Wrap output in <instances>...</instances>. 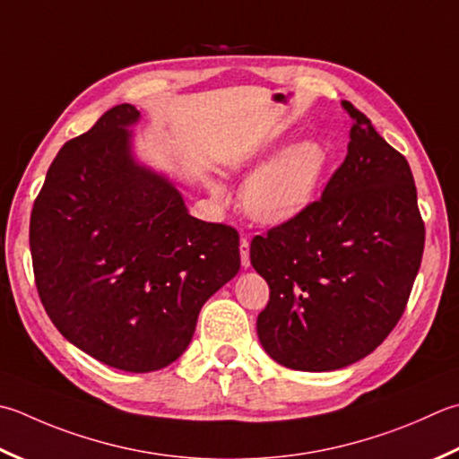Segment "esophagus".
<instances>
[{"instance_id":"1","label":"esophagus","mask_w":459,"mask_h":459,"mask_svg":"<svg viewBox=\"0 0 459 459\" xmlns=\"http://www.w3.org/2000/svg\"><path fill=\"white\" fill-rule=\"evenodd\" d=\"M240 264L248 268L250 266V242L247 238H240Z\"/></svg>"}]
</instances>
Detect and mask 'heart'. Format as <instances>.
Masks as SVG:
<instances>
[{
    "label": "heart",
    "instance_id": "heart-1",
    "mask_svg": "<svg viewBox=\"0 0 459 459\" xmlns=\"http://www.w3.org/2000/svg\"><path fill=\"white\" fill-rule=\"evenodd\" d=\"M325 167L326 151L318 143L304 141L289 147L248 178L242 191L247 211L264 222L296 217L312 201ZM212 193L219 199L224 195L219 185H212Z\"/></svg>",
    "mask_w": 459,
    "mask_h": 459
}]
</instances>
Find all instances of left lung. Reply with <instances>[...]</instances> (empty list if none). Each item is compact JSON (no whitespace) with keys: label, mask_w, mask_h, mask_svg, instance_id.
<instances>
[{"label":"left lung","mask_w":459,"mask_h":459,"mask_svg":"<svg viewBox=\"0 0 459 459\" xmlns=\"http://www.w3.org/2000/svg\"><path fill=\"white\" fill-rule=\"evenodd\" d=\"M342 107L348 152L320 199L250 242V264L271 289L260 344L292 370H338L374 352L406 310L424 255L406 157L352 103Z\"/></svg>","instance_id":"1"}]
</instances>
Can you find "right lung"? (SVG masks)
Masks as SVG:
<instances>
[{
	"label": "right lung",
	"instance_id": "right-lung-1",
	"mask_svg": "<svg viewBox=\"0 0 459 459\" xmlns=\"http://www.w3.org/2000/svg\"><path fill=\"white\" fill-rule=\"evenodd\" d=\"M133 105L67 141L33 203L30 247L45 312L71 344L125 372L181 356L203 304L240 268L238 232L191 217L131 157Z\"/></svg>",
	"mask_w": 459,
	"mask_h": 459
}]
</instances>
